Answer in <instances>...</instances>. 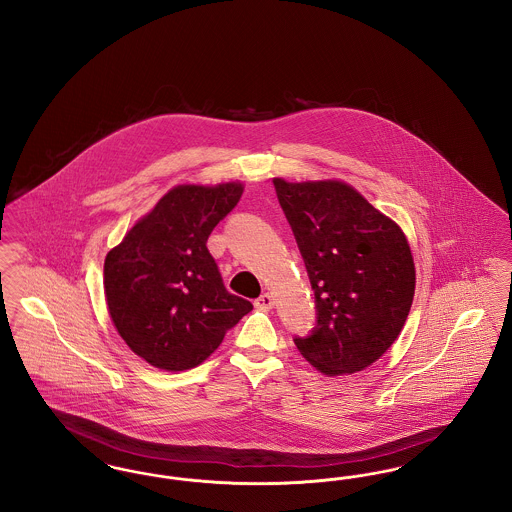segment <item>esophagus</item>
Returning <instances> with one entry per match:
<instances>
[{"instance_id":"34e87169","label":"esophagus","mask_w":512,"mask_h":512,"mask_svg":"<svg viewBox=\"0 0 512 512\" xmlns=\"http://www.w3.org/2000/svg\"><path fill=\"white\" fill-rule=\"evenodd\" d=\"M255 307H257V309H263V311L272 309V307H274V297H272L270 293H263L261 297L255 299Z\"/></svg>"}]
</instances>
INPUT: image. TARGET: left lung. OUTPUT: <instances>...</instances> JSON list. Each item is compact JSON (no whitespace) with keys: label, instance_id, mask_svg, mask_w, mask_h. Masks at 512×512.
<instances>
[{"label":"left lung","instance_id":"obj_1","mask_svg":"<svg viewBox=\"0 0 512 512\" xmlns=\"http://www.w3.org/2000/svg\"><path fill=\"white\" fill-rule=\"evenodd\" d=\"M272 182L315 292L317 322L293 343L328 376L359 372L388 351L411 311L407 238L343 182Z\"/></svg>","mask_w":512,"mask_h":512}]
</instances>
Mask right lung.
<instances>
[{
    "mask_svg": "<svg viewBox=\"0 0 512 512\" xmlns=\"http://www.w3.org/2000/svg\"><path fill=\"white\" fill-rule=\"evenodd\" d=\"M236 182L178 186L105 257L103 286L126 345L163 370L203 363L253 305L228 292L207 249L240 201Z\"/></svg>",
    "mask_w": 512,
    "mask_h": 512,
    "instance_id": "add662e5",
    "label": "right lung"
}]
</instances>
